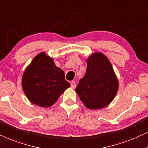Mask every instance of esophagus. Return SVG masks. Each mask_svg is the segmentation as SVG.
I'll use <instances>...</instances> for the list:
<instances>
[{"mask_svg": "<svg viewBox=\"0 0 148 148\" xmlns=\"http://www.w3.org/2000/svg\"><path fill=\"white\" fill-rule=\"evenodd\" d=\"M70 85H71V87H72V88H74L76 87V82L74 81H72L70 82Z\"/></svg>", "mask_w": 148, "mask_h": 148, "instance_id": "34e87169", "label": "esophagus"}]
</instances>
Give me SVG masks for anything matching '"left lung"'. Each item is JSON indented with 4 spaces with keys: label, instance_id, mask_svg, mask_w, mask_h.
I'll use <instances>...</instances> for the list:
<instances>
[{
    "label": "left lung",
    "instance_id": "8db88e82",
    "mask_svg": "<svg viewBox=\"0 0 148 148\" xmlns=\"http://www.w3.org/2000/svg\"><path fill=\"white\" fill-rule=\"evenodd\" d=\"M86 63L85 75L80 80L76 92L88 109H101L114 99L119 89V82L110 61L104 55L95 53Z\"/></svg>",
    "mask_w": 148,
    "mask_h": 148
}]
</instances>
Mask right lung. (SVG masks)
Listing matches in <instances>:
<instances>
[{"label": "right lung", "instance_id": "add662e5", "mask_svg": "<svg viewBox=\"0 0 148 148\" xmlns=\"http://www.w3.org/2000/svg\"><path fill=\"white\" fill-rule=\"evenodd\" d=\"M70 86L65 79L64 71L45 53L35 57L22 77V88L27 99L43 108L56 103Z\"/></svg>", "mask_w": 148, "mask_h": 148}]
</instances>
